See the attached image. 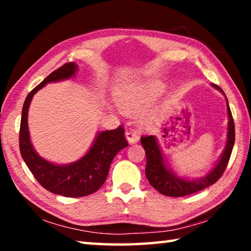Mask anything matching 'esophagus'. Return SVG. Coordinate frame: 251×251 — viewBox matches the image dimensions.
<instances>
[{
    "instance_id": "obj_1",
    "label": "esophagus",
    "mask_w": 251,
    "mask_h": 251,
    "mask_svg": "<svg viewBox=\"0 0 251 251\" xmlns=\"http://www.w3.org/2000/svg\"><path fill=\"white\" fill-rule=\"evenodd\" d=\"M125 136H126V139H127V141H128L129 144H136V143L138 142V139H139L138 135L136 134V131H134V130L127 131Z\"/></svg>"
}]
</instances>
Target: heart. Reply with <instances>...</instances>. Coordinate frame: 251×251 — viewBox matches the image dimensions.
Instances as JSON below:
<instances>
[{"mask_svg":"<svg viewBox=\"0 0 251 251\" xmlns=\"http://www.w3.org/2000/svg\"><path fill=\"white\" fill-rule=\"evenodd\" d=\"M164 86L158 82H147L134 85L125 91L118 92L115 100L123 112L136 113L147 107L148 105L163 94Z\"/></svg>","mask_w":251,"mask_h":251,"instance_id":"b5f03b06","label":"heart"}]
</instances>
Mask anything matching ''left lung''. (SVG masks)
<instances>
[{
  "label": "left lung",
  "instance_id": "8db88e82",
  "mask_svg": "<svg viewBox=\"0 0 251 251\" xmlns=\"http://www.w3.org/2000/svg\"><path fill=\"white\" fill-rule=\"evenodd\" d=\"M212 87L216 90L223 92L218 85L212 84ZM227 100V97H226ZM227 112H228V133H227V143L225 150L220 156L219 160L216 163L214 168L205 176L201 178H189L179 177L177 174L169 168L165 163L163 151H161L159 144L157 142L155 136H143L141 138L142 145L146 152V177L150 184L154 188L165 196L169 197H182L187 195L201 192V190L207 188L210 185L215 184L227 167V164L230 158L233 144H235V124H233L232 115L227 100Z\"/></svg>",
  "mask_w": 251,
  "mask_h": 251
}]
</instances>
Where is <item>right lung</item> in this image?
<instances>
[{
    "mask_svg": "<svg viewBox=\"0 0 251 251\" xmlns=\"http://www.w3.org/2000/svg\"><path fill=\"white\" fill-rule=\"evenodd\" d=\"M77 71V64L67 63L50 73L29 92L23 105L20 127V151L28 169L46 190L65 197H83L97 192L107 178L114 157L123 148L128 146L124 128L120 126L116 129L97 133L86 154L71 164L50 163L34 150L27 125L28 108L33 96L46 84L74 77Z\"/></svg>",
    "mask_w": 251,
    "mask_h": 251,
    "instance_id": "right-lung-1",
    "label": "right lung"
}]
</instances>
